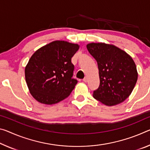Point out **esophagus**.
Segmentation results:
<instances>
[{
	"mask_svg": "<svg viewBox=\"0 0 150 150\" xmlns=\"http://www.w3.org/2000/svg\"><path fill=\"white\" fill-rule=\"evenodd\" d=\"M87 80H88V79H87V77L86 76V77H85V78L83 79V81L84 82H87Z\"/></svg>",
	"mask_w": 150,
	"mask_h": 150,
	"instance_id": "obj_1",
	"label": "esophagus"
}]
</instances>
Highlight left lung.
<instances>
[{
    "label": "left lung",
    "instance_id": "1",
    "mask_svg": "<svg viewBox=\"0 0 150 150\" xmlns=\"http://www.w3.org/2000/svg\"><path fill=\"white\" fill-rule=\"evenodd\" d=\"M87 48L99 69L100 85L93 91V97L108 106L122 103L132 93L137 80L132 57L115 45L104 42H91Z\"/></svg>",
    "mask_w": 150,
    "mask_h": 150
}]
</instances>
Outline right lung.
<instances>
[{
  "label": "right lung",
  "mask_w": 150,
  "mask_h": 150,
  "mask_svg": "<svg viewBox=\"0 0 150 150\" xmlns=\"http://www.w3.org/2000/svg\"><path fill=\"white\" fill-rule=\"evenodd\" d=\"M79 48L77 44L54 41L31 56L25 69V80L37 101L52 105L69 96L77 83L72 78L74 65L71 58Z\"/></svg>",
  "instance_id": "add662e5"
}]
</instances>
